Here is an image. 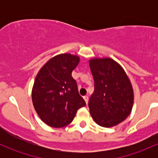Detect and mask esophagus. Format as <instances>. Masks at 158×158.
Wrapping results in <instances>:
<instances>
[{
  "label": "esophagus",
  "mask_w": 158,
  "mask_h": 158,
  "mask_svg": "<svg viewBox=\"0 0 158 158\" xmlns=\"http://www.w3.org/2000/svg\"><path fill=\"white\" fill-rule=\"evenodd\" d=\"M83 98L85 99V102L86 104H88V102H89V97L87 96V95H85V96H83Z\"/></svg>",
  "instance_id": "obj_1"
}]
</instances>
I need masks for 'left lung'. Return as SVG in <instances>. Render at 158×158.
<instances>
[{
    "mask_svg": "<svg viewBox=\"0 0 158 158\" xmlns=\"http://www.w3.org/2000/svg\"><path fill=\"white\" fill-rule=\"evenodd\" d=\"M94 92L89 101L92 118L106 128L123 122L130 114L134 101L132 86L122 66L110 58L89 61Z\"/></svg>",
    "mask_w": 158,
    "mask_h": 158,
    "instance_id": "obj_1",
    "label": "left lung"
}]
</instances>
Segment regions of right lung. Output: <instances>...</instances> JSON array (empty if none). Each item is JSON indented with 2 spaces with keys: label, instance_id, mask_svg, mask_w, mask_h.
Returning <instances> with one entry per match:
<instances>
[{
  "label": "right lung",
  "instance_id": "right-lung-1",
  "mask_svg": "<svg viewBox=\"0 0 158 158\" xmlns=\"http://www.w3.org/2000/svg\"><path fill=\"white\" fill-rule=\"evenodd\" d=\"M77 56L60 54L49 60L38 73L32 101L41 120L53 128L72 122L79 109L85 106L72 72L79 64Z\"/></svg>",
  "mask_w": 158,
  "mask_h": 158
}]
</instances>
